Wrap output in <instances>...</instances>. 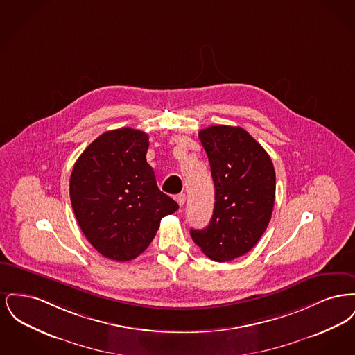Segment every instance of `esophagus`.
<instances>
[{"instance_id": "34e87169", "label": "esophagus", "mask_w": 355, "mask_h": 355, "mask_svg": "<svg viewBox=\"0 0 355 355\" xmlns=\"http://www.w3.org/2000/svg\"><path fill=\"white\" fill-rule=\"evenodd\" d=\"M175 201L178 202V205H180V206H182V205H184V203H185L186 201L185 194H182V193H181V194H178V196L175 197Z\"/></svg>"}]
</instances>
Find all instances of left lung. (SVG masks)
<instances>
[{"mask_svg": "<svg viewBox=\"0 0 355 355\" xmlns=\"http://www.w3.org/2000/svg\"><path fill=\"white\" fill-rule=\"evenodd\" d=\"M198 137L209 158L216 203L209 225L190 229V236L213 261H232L250 252L269 225L275 171L269 154L242 128L216 125Z\"/></svg>", "mask_w": 355, "mask_h": 355, "instance_id": "1", "label": "left lung"}]
</instances>
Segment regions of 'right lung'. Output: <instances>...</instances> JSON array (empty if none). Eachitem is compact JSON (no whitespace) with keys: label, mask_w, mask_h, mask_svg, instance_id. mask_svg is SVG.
I'll list each match as a JSON object with an SVG mask.
<instances>
[{"label":"right lung","mask_w":355,"mask_h":355,"mask_svg":"<svg viewBox=\"0 0 355 355\" xmlns=\"http://www.w3.org/2000/svg\"><path fill=\"white\" fill-rule=\"evenodd\" d=\"M149 137L122 128L97 137L70 175V201L87 241L103 257L125 262L144 253L159 222L178 210L146 162Z\"/></svg>","instance_id":"1"}]
</instances>
